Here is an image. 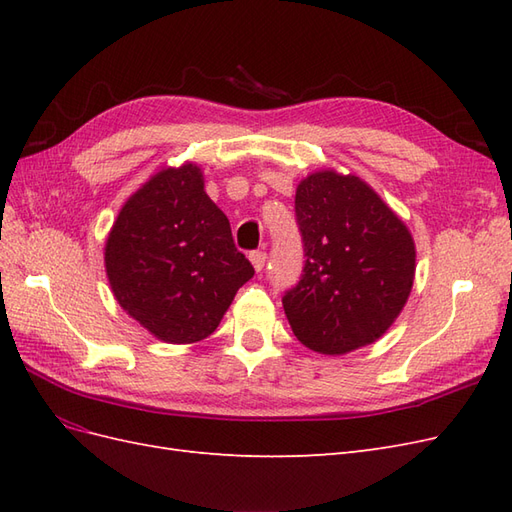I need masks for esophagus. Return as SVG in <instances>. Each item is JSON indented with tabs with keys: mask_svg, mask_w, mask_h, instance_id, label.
I'll list each match as a JSON object with an SVG mask.
<instances>
[{
	"mask_svg": "<svg viewBox=\"0 0 512 512\" xmlns=\"http://www.w3.org/2000/svg\"><path fill=\"white\" fill-rule=\"evenodd\" d=\"M250 260H252L254 269L260 273L262 269H265V265H267V254H265V252H260V250H256V252H252V254H250Z\"/></svg>",
	"mask_w": 512,
	"mask_h": 512,
	"instance_id": "34e87169",
	"label": "esophagus"
}]
</instances>
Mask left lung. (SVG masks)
<instances>
[{"label": "left lung", "instance_id": "obj_1", "mask_svg": "<svg viewBox=\"0 0 512 512\" xmlns=\"http://www.w3.org/2000/svg\"><path fill=\"white\" fill-rule=\"evenodd\" d=\"M303 273L282 303L294 335L322 354L376 342L414 282L406 224L365 181L333 170L303 179L294 196Z\"/></svg>", "mask_w": 512, "mask_h": 512}]
</instances>
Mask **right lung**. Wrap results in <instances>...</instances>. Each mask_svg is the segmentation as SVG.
<instances>
[{
    "mask_svg": "<svg viewBox=\"0 0 512 512\" xmlns=\"http://www.w3.org/2000/svg\"><path fill=\"white\" fill-rule=\"evenodd\" d=\"M203 188L194 164L162 170L123 205L106 241L115 299L168 344L209 337L254 275Z\"/></svg>",
    "mask_w": 512,
    "mask_h": 512,
    "instance_id": "1",
    "label": "right lung"
}]
</instances>
